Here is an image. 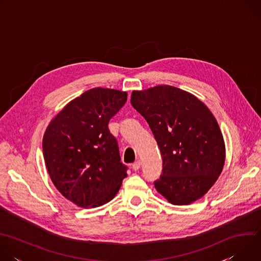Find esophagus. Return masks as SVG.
<instances>
[{
  "label": "esophagus",
  "mask_w": 261,
  "mask_h": 261,
  "mask_svg": "<svg viewBox=\"0 0 261 261\" xmlns=\"http://www.w3.org/2000/svg\"><path fill=\"white\" fill-rule=\"evenodd\" d=\"M140 165H141V163H140V161L138 160V161H136V162H134L133 164H132V169L133 170H138L139 168H140Z\"/></svg>",
  "instance_id": "1"
}]
</instances>
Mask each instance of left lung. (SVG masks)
<instances>
[{"label":"left lung","mask_w":261,"mask_h":261,"mask_svg":"<svg viewBox=\"0 0 261 261\" xmlns=\"http://www.w3.org/2000/svg\"><path fill=\"white\" fill-rule=\"evenodd\" d=\"M131 104L150 126L162 156L156 190L174 205L202 197L225 162V143L210 109L171 86L133 91Z\"/></svg>","instance_id":"8db88e82"}]
</instances>
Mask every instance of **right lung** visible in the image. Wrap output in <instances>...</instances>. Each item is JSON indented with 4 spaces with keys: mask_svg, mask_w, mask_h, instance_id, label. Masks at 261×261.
<instances>
[{
    "mask_svg": "<svg viewBox=\"0 0 261 261\" xmlns=\"http://www.w3.org/2000/svg\"><path fill=\"white\" fill-rule=\"evenodd\" d=\"M127 93L95 88L70 101L49 123L43 156L56 188L81 207L113 199L127 176L109 120L124 106Z\"/></svg>",
    "mask_w": 261,
    "mask_h": 261,
    "instance_id": "add662e5",
    "label": "right lung"
}]
</instances>
